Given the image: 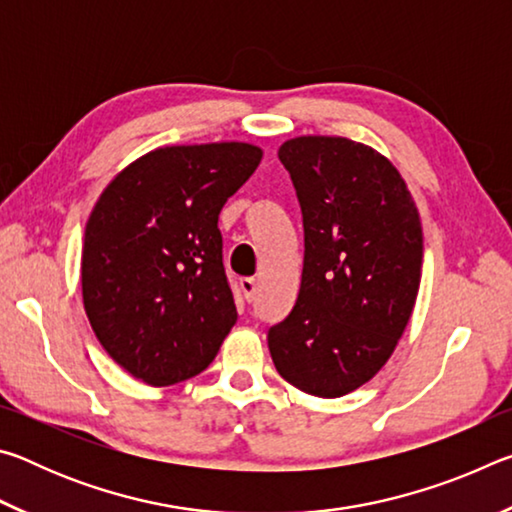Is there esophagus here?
Returning <instances> with one entry per match:
<instances>
[{"instance_id":"34e87169","label":"esophagus","mask_w":512,"mask_h":512,"mask_svg":"<svg viewBox=\"0 0 512 512\" xmlns=\"http://www.w3.org/2000/svg\"><path fill=\"white\" fill-rule=\"evenodd\" d=\"M239 289H241V293H244V298L248 302L255 300V296H257V282L253 280V277H244V280L239 282Z\"/></svg>"}]
</instances>
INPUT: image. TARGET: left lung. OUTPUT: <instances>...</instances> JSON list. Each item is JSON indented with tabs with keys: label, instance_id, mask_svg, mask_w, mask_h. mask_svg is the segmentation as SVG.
<instances>
[{
	"label": "left lung",
	"instance_id": "8db88e82",
	"mask_svg": "<svg viewBox=\"0 0 512 512\" xmlns=\"http://www.w3.org/2000/svg\"><path fill=\"white\" fill-rule=\"evenodd\" d=\"M277 158L296 189L305 262L296 307L268 329L280 375L316 397L366 384L391 357L420 287L422 225L397 169L345 137H296Z\"/></svg>",
	"mask_w": 512,
	"mask_h": 512
}]
</instances>
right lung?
<instances>
[{
	"label": "right lung",
	"instance_id": "add662e5",
	"mask_svg": "<svg viewBox=\"0 0 512 512\" xmlns=\"http://www.w3.org/2000/svg\"><path fill=\"white\" fill-rule=\"evenodd\" d=\"M259 160L241 142L164 146L103 189L85 225L83 305L133 377L169 386L198 375L237 323L219 214Z\"/></svg>",
	"mask_w": 512,
	"mask_h": 512
}]
</instances>
